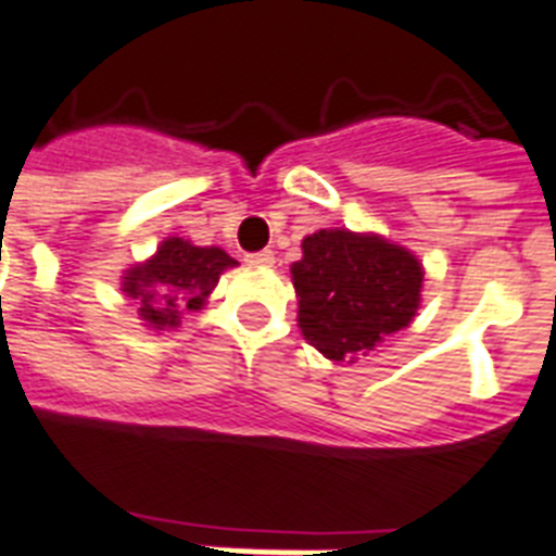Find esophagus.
I'll use <instances>...</instances> for the list:
<instances>
[{
	"instance_id": "1",
	"label": "esophagus",
	"mask_w": 556,
	"mask_h": 556,
	"mask_svg": "<svg viewBox=\"0 0 556 556\" xmlns=\"http://www.w3.org/2000/svg\"><path fill=\"white\" fill-rule=\"evenodd\" d=\"M247 264H252V267H269V264H275V252L273 250L250 252V255H247Z\"/></svg>"
}]
</instances>
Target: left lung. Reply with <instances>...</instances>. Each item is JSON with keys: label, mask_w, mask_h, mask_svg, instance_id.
Wrapping results in <instances>:
<instances>
[{"label": "left lung", "mask_w": 556, "mask_h": 556, "mask_svg": "<svg viewBox=\"0 0 556 556\" xmlns=\"http://www.w3.org/2000/svg\"><path fill=\"white\" fill-rule=\"evenodd\" d=\"M292 264L298 327L329 361H355L412 324L424 267L406 247L350 229H318Z\"/></svg>", "instance_id": "8db88e82"}]
</instances>
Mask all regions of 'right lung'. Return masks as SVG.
I'll list each match as a JSON object with an SVG mask.
<instances>
[{"instance_id": "add662e5", "label": "right lung", "mask_w": 556, "mask_h": 556, "mask_svg": "<svg viewBox=\"0 0 556 556\" xmlns=\"http://www.w3.org/2000/svg\"><path fill=\"white\" fill-rule=\"evenodd\" d=\"M236 264L222 247H195L173 236L153 258L122 275V292L139 306L144 327L176 329L181 315L201 309L224 269Z\"/></svg>"}]
</instances>
